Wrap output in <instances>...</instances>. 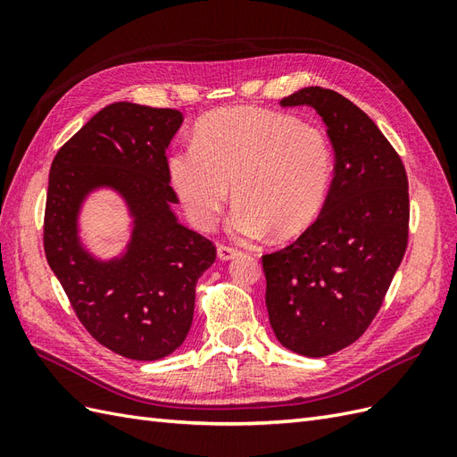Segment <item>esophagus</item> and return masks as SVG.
Listing matches in <instances>:
<instances>
[{
    "instance_id": "34e87169",
    "label": "esophagus",
    "mask_w": 457,
    "mask_h": 457,
    "mask_svg": "<svg viewBox=\"0 0 457 457\" xmlns=\"http://www.w3.org/2000/svg\"><path fill=\"white\" fill-rule=\"evenodd\" d=\"M238 253H240V252L237 250V247L223 245V244H219V245H217V257H219L220 261H230V259L237 257Z\"/></svg>"
}]
</instances>
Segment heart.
Here are the masks:
<instances>
[{
  "instance_id": "b5f03b06",
  "label": "heart",
  "mask_w": 457,
  "mask_h": 457,
  "mask_svg": "<svg viewBox=\"0 0 457 457\" xmlns=\"http://www.w3.org/2000/svg\"><path fill=\"white\" fill-rule=\"evenodd\" d=\"M168 173L188 219L215 227L232 185L228 228L237 237L292 238L312 225L326 202L334 152L326 133L269 110L237 106L204 116L192 145L175 146Z\"/></svg>"
}]
</instances>
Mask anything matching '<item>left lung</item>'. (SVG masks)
<instances>
[{"instance_id": "8db88e82", "label": "left lung", "mask_w": 457, "mask_h": 457, "mask_svg": "<svg viewBox=\"0 0 457 457\" xmlns=\"http://www.w3.org/2000/svg\"><path fill=\"white\" fill-rule=\"evenodd\" d=\"M280 106H309L336 152L320 215L262 255L269 322L282 347L320 358L349 347L378 314L408 244V177L391 143L343 95L303 87Z\"/></svg>"}]
</instances>
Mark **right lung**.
<instances>
[{"label":"right lung","mask_w":457,"mask_h":457,"mask_svg":"<svg viewBox=\"0 0 457 457\" xmlns=\"http://www.w3.org/2000/svg\"><path fill=\"white\" fill-rule=\"evenodd\" d=\"M183 123L171 108L112 103L54 156L49 171L44 245L51 270L89 334L131 361H160L185 343L196 282L215 245L179 223L165 148ZM127 205L130 238L101 258L83 244L79 215L95 191Z\"/></svg>","instance_id":"obj_1"}]
</instances>
